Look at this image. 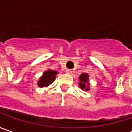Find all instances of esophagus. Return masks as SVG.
<instances>
[{
  "label": "esophagus",
  "instance_id": "34e87169",
  "mask_svg": "<svg viewBox=\"0 0 132 132\" xmlns=\"http://www.w3.org/2000/svg\"><path fill=\"white\" fill-rule=\"evenodd\" d=\"M65 72H66V73L71 74V73H72V72H73V71H72V70H70V69H67Z\"/></svg>",
  "mask_w": 132,
  "mask_h": 132
}]
</instances>
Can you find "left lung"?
<instances>
[{"label":"left lung","mask_w":132,"mask_h":132,"mask_svg":"<svg viewBox=\"0 0 132 132\" xmlns=\"http://www.w3.org/2000/svg\"><path fill=\"white\" fill-rule=\"evenodd\" d=\"M89 80V76L87 73H82L81 74V76H79V81L80 82L79 83V85L80 86L81 89H82L83 90L87 91L89 89V84L88 83Z\"/></svg>","instance_id":"1"}]
</instances>
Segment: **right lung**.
I'll use <instances>...</instances> for the list:
<instances>
[{
	"label": "right lung",
	"instance_id": "obj_1",
	"mask_svg": "<svg viewBox=\"0 0 132 132\" xmlns=\"http://www.w3.org/2000/svg\"><path fill=\"white\" fill-rule=\"evenodd\" d=\"M58 73L57 71L52 70H48L45 72H44L43 76L40 77L38 81V86L39 87H48V85L51 84L56 79V75Z\"/></svg>",
	"mask_w": 132,
	"mask_h": 132
}]
</instances>
